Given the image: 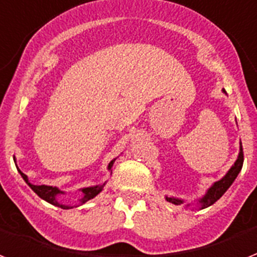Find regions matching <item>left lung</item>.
<instances>
[{
    "mask_svg": "<svg viewBox=\"0 0 257 257\" xmlns=\"http://www.w3.org/2000/svg\"><path fill=\"white\" fill-rule=\"evenodd\" d=\"M243 162H244V154H243V146L240 145V153L239 157L236 159L235 164H233L232 167L229 168V171L225 174L224 178H221L219 182H215L212 184L210 190L207 191V194L203 196L199 203H200V206L202 208H206V207H210L211 204H213L215 202H217L219 199L224 195V192L229 188V186L233 183V180L236 179V176L239 175V172L241 171V167H243ZM167 199V202L172 203V204H182L183 200H180V199H175V198H166Z\"/></svg>",
    "mask_w": 257,
    "mask_h": 257,
    "instance_id": "1",
    "label": "left lung"
}]
</instances>
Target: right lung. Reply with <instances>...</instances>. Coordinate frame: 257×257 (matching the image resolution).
Masks as SVG:
<instances>
[{"label": "right lung", "mask_w": 257, "mask_h": 257, "mask_svg": "<svg viewBox=\"0 0 257 257\" xmlns=\"http://www.w3.org/2000/svg\"><path fill=\"white\" fill-rule=\"evenodd\" d=\"M114 162H115V159L108 163V170H111ZM18 172L21 174V176L24 178L25 182L29 184V187H30V188H32V190L34 191V192H36V194L38 195L41 199H44V200H46V202L50 203V204H54V206L61 207V208H63V210H69V208H71L70 206H65V204H61V203L57 202V195L63 194L62 191H59L57 187L44 186V184H42V186H36V184H32L30 182H29L28 176L25 175L21 170H18ZM103 186H104V183L102 184V186H94V187H87V188H82L83 198L81 199V203L87 202V200H90V199H93L94 196H96V195L99 194L100 191H102Z\"/></svg>", "instance_id": "add662e5"}]
</instances>
